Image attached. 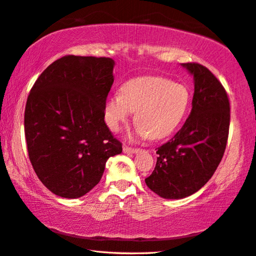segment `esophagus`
Listing matches in <instances>:
<instances>
[{"mask_svg":"<svg viewBox=\"0 0 256 256\" xmlns=\"http://www.w3.org/2000/svg\"><path fill=\"white\" fill-rule=\"evenodd\" d=\"M123 152H126V154H136V152H140V150H139V148H131L128 146H124Z\"/></svg>","mask_w":256,"mask_h":256,"instance_id":"obj_1","label":"esophagus"}]
</instances>
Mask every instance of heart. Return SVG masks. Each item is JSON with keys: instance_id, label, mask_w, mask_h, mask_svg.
Returning <instances> with one entry per match:
<instances>
[{"instance_id": "obj_1", "label": "heart", "mask_w": 256, "mask_h": 256, "mask_svg": "<svg viewBox=\"0 0 256 256\" xmlns=\"http://www.w3.org/2000/svg\"><path fill=\"white\" fill-rule=\"evenodd\" d=\"M190 93L184 85L162 77L144 76L128 80L120 94H112L104 104V120L118 132L136 112V133L142 138L161 140L176 131L188 114Z\"/></svg>"}]
</instances>
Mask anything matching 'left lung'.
I'll use <instances>...</instances> for the list:
<instances>
[{"instance_id":"8db88e82","label":"left lung","mask_w":256,"mask_h":256,"mask_svg":"<svg viewBox=\"0 0 256 256\" xmlns=\"http://www.w3.org/2000/svg\"><path fill=\"white\" fill-rule=\"evenodd\" d=\"M194 79L192 110L182 128L158 148V161L144 179L164 199H184L198 192L215 172L226 147L230 102L222 84L207 68L182 63Z\"/></svg>"}]
</instances>
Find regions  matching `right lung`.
I'll return each instance as SVG.
<instances>
[{
  "label": "right lung",
  "mask_w": 256,
  "mask_h": 256,
  "mask_svg": "<svg viewBox=\"0 0 256 256\" xmlns=\"http://www.w3.org/2000/svg\"><path fill=\"white\" fill-rule=\"evenodd\" d=\"M114 66L109 57L64 56L30 92L24 116L30 161L41 182L60 198L88 193L106 160L122 152L104 122Z\"/></svg>",
  "instance_id": "add662e5"
}]
</instances>
